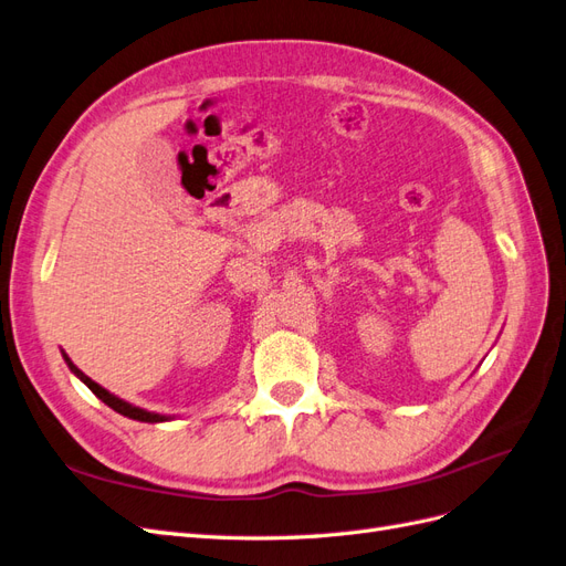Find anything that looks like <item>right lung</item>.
Returning a JSON list of instances; mask_svg holds the SVG:
<instances>
[{"label": "right lung", "instance_id": "right-lung-1", "mask_svg": "<svg viewBox=\"0 0 566 566\" xmlns=\"http://www.w3.org/2000/svg\"><path fill=\"white\" fill-rule=\"evenodd\" d=\"M63 360H66V365L71 367V373H73L80 381H83L96 398L104 400L106 406H108V408H113L116 412H120V415H125V417H130V419H137V422H151V424H156V422H168V419H170L168 415L149 412V410H144V408L133 406V402H127V400H123V398H118V396H113L111 391H106V389H104V386H99V384H96L94 379H90V377L83 373V369L75 367V365H73V360L69 358L66 353H63Z\"/></svg>", "mask_w": 566, "mask_h": 566}]
</instances>
